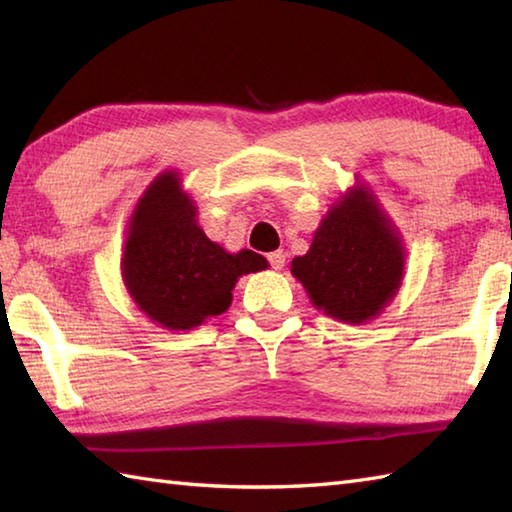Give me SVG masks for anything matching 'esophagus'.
Masks as SVG:
<instances>
[{
    "instance_id": "34e87169",
    "label": "esophagus",
    "mask_w": 512,
    "mask_h": 512,
    "mask_svg": "<svg viewBox=\"0 0 512 512\" xmlns=\"http://www.w3.org/2000/svg\"><path fill=\"white\" fill-rule=\"evenodd\" d=\"M268 262L275 270H281L286 266V253H284V250H275V253L268 255Z\"/></svg>"
}]
</instances>
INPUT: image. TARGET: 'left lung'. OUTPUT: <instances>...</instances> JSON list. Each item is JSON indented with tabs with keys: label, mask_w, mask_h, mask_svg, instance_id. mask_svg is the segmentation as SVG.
Segmentation results:
<instances>
[{
	"label": "left lung",
	"mask_w": 512,
	"mask_h": 512,
	"mask_svg": "<svg viewBox=\"0 0 512 512\" xmlns=\"http://www.w3.org/2000/svg\"><path fill=\"white\" fill-rule=\"evenodd\" d=\"M405 246L391 217L365 184H354L323 215L306 255L290 273L312 306L328 317L361 325L376 319L405 277Z\"/></svg>",
	"instance_id": "obj_1"
}]
</instances>
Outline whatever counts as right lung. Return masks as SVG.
Returning a JSON list of instances; mask_svg holds the SVG:
<instances>
[{
	"instance_id": "add662e5",
	"label": "right lung",
	"mask_w": 512,
	"mask_h": 512,
	"mask_svg": "<svg viewBox=\"0 0 512 512\" xmlns=\"http://www.w3.org/2000/svg\"><path fill=\"white\" fill-rule=\"evenodd\" d=\"M268 268L253 250L228 253L198 224V206L167 169L151 180L127 222L121 273L138 310L165 330H193L228 310L237 279Z\"/></svg>"
}]
</instances>
